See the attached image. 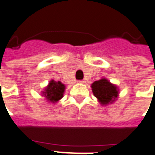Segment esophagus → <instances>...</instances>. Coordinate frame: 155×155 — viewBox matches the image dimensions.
I'll return each instance as SVG.
<instances>
[{"label":"esophagus","mask_w":155,"mask_h":155,"mask_svg":"<svg viewBox=\"0 0 155 155\" xmlns=\"http://www.w3.org/2000/svg\"><path fill=\"white\" fill-rule=\"evenodd\" d=\"M84 82H85L84 80H80V81H79V83H80V84H84Z\"/></svg>","instance_id":"esophagus-1"}]
</instances>
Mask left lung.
I'll use <instances>...</instances> for the list:
<instances>
[{
    "instance_id": "obj_1",
    "label": "left lung",
    "mask_w": 155,
    "mask_h": 155,
    "mask_svg": "<svg viewBox=\"0 0 155 155\" xmlns=\"http://www.w3.org/2000/svg\"><path fill=\"white\" fill-rule=\"evenodd\" d=\"M94 96L101 106H107L114 103L119 97L120 89L106 78H101L91 84Z\"/></svg>"
}]
</instances>
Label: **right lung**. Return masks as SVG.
I'll use <instances>...</instances> for the list:
<instances>
[{
  "label": "right lung",
  "instance_id": "obj_1",
  "mask_svg": "<svg viewBox=\"0 0 155 155\" xmlns=\"http://www.w3.org/2000/svg\"><path fill=\"white\" fill-rule=\"evenodd\" d=\"M66 86L61 81L51 80L46 86L44 91H41L42 96L45 97L46 101L54 104L63 97Z\"/></svg>",
  "mask_w": 155,
  "mask_h": 155
}]
</instances>
